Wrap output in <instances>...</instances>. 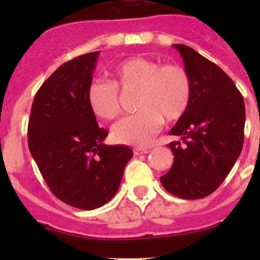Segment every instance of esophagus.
Returning a JSON list of instances; mask_svg holds the SVG:
<instances>
[{"mask_svg": "<svg viewBox=\"0 0 260 260\" xmlns=\"http://www.w3.org/2000/svg\"><path fill=\"white\" fill-rule=\"evenodd\" d=\"M149 153V148H135V154H147Z\"/></svg>", "mask_w": 260, "mask_h": 260, "instance_id": "34e87169", "label": "esophagus"}]
</instances>
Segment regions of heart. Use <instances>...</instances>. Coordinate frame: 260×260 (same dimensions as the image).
I'll return each mask as SVG.
<instances>
[{"instance_id": "b5f03b06", "label": "heart", "mask_w": 260, "mask_h": 260, "mask_svg": "<svg viewBox=\"0 0 260 260\" xmlns=\"http://www.w3.org/2000/svg\"><path fill=\"white\" fill-rule=\"evenodd\" d=\"M111 81L93 80L86 89L91 113L104 120L114 119L120 112L119 93L136 90V114L128 115L112 128L113 140L123 145H151L166 122L180 119L191 101V80L187 72L176 64L161 65L147 57L133 56L118 62L111 70Z\"/></svg>"}]
</instances>
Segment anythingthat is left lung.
Instances as JSON below:
<instances>
[{"instance_id":"left-lung-1","label":"left lung","mask_w":260,"mask_h":260,"mask_svg":"<svg viewBox=\"0 0 260 260\" xmlns=\"http://www.w3.org/2000/svg\"><path fill=\"white\" fill-rule=\"evenodd\" d=\"M191 80L187 111L170 131L171 170L161 177L170 193L186 200L210 195L226 179L244 142L245 106L240 91L216 64L190 46L175 44Z\"/></svg>"}]
</instances>
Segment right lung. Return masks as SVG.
I'll return each mask as SVG.
<instances>
[{"instance_id":"right-lung-1","label":"right lung","mask_w":260,"mask_h":260,"mask_svg":"<svg viewBox=\"0 0 260 260\" xmlns=\"http://www.w3.org/2000/svg\"><path fill=\"white\" fill-rule=\"evenodd\" d=\"M99 51L57 68L34 98L27 137L31 154L51 192L62 203L93 210L117 193L133 152L107 146L86 102Z\"/></svg>"}]
</instances>
